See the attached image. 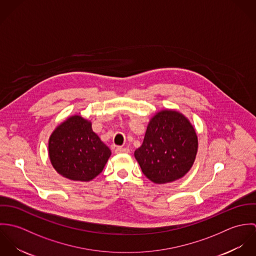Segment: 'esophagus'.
I'll list each match as a JSON object with an SVG mask.
<instances>
[{
  "instance_id": "esophagus-1",
  "label": "esophagus",
  "mask_w": 256,
  "mask_h": 256,
  "mask_svg": "<svg viewBox=\"0 0 256 256\" xmlns=\"http://www.w3.org/2000/svg\"><path fill=\"white\" fill-rule=\"evenodd\" d=\"M115 152L116 154H128L129 150L126 148H122V146H117L115 148Z\"/></svg>"
}]
</instances>
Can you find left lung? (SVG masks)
<instances>
[{
	"label": "left lung",
	"instance_id": "1",
	"mask_svg": "<svg viewBox=\"0 0 256 256\" xmlns=\"http://www.w3.org/2000/svg\"><path fill=\"white\" fill-rule=\"evenodd\" d=\"M197 148V135L190 122L176 111L164 110L150 121L143 144L134 154L146 178L160 184L187 174Z\"/></svg>",
	"mask_w": 256,
	"mask_h": 256
}]
</instances>
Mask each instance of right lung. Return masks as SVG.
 <instances>
[{
  "label": "right lung",
  "mask_w": 256,
  "mask_h": 256,
  "mask_svg": "<svg viewBox=\"0 0 256 256\" xmlns=\"http://www.w3.org/2000/svg\"><path fill=\"white\" fill-rule=\"evenodd\" d=\"M111 154L92 131L90 122L74 115L58 126L49 139V156L64 178L90 182L104 170Z\"/></svg>",
  "instance_id": "1"
}]
</instances>
